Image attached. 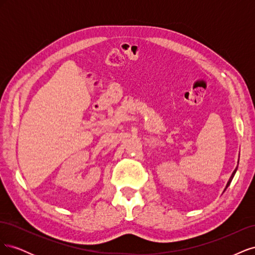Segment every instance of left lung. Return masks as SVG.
Wrapping results in <instances>:
<instances>
[{
  "label": "left lung",
  "instance_id": "obj_1",
  "mask_svg": "<svg viewBox=\"0 0 255 255\" xmlns=\"http://www.w3.org/2000/svg\"><path fill=\"white\" fill-rule=\"evenodd\" d=\"M236 170H237V167H236V169H235V170L233 171V173H232V175H231V177H230V180H229V182L227 183V186H226V189L230 186V184H231V182H232V180H233V177H234V175H235V173H236ZM225 189V190H226Z\"/></svg>",
  "mask_w": 255,
  "mask_h": 255
}]
</instances>
